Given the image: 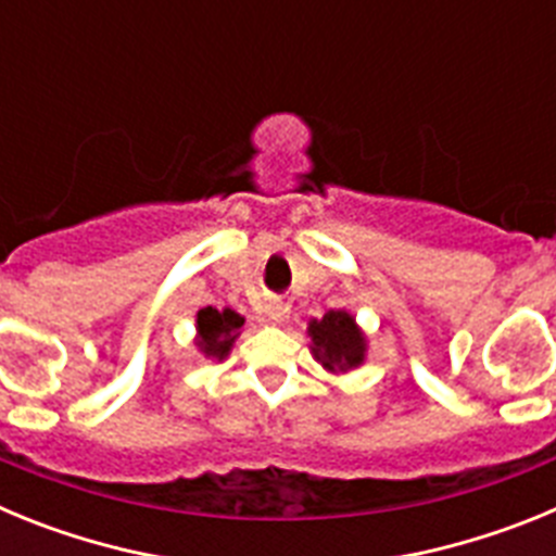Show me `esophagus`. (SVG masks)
I'll return each instance as SVG.
<instances>
[{"label":"esophagus","instance_id":"34e87169","mask_svg":"<svg viewBox=\"0 0 556 556\" xmlns=\"http://www.w3.org/2000/svg\"><path fill=\"white\" fill-rule=\"evenodd\" d=\"M262 312L267 314L269 320L281 323V320H287V317H289V303H283L281 298H267V301L262 303Z\"/></svg>","mask_w":556,"mask_h":556}]
</instances>
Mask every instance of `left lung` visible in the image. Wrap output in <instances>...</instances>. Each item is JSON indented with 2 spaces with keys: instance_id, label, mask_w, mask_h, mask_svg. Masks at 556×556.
Here are the masks:
<instances>
[{
  "instance_id": "obj_1",
  "label": "left lung",
  "mask_w": 556,
  "mask_h": 556,
  "mask_svg": "<svg viewBox=\"0 0 556 556\" xmlns=\"http://www.w3.org/2000/svg\"><path fill=\"white\" fill-rule=\"evenodd\" d=\"M308 339L314 358L328 372H348L365 365L367 337L345 308H331L320 320L308 323Z\"/></svg>"
}]
</instances>
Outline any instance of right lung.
<instances>
[{"mask_svg":"<svg viewBox=\"0 0 556 556\" xmlns=\"http://www.w3.org/2000/svg\"><path fill=\"white\" fill-rule=\"evenodd\" d=\"M244 317L233 308H214L205 306L198 312V337H194V345L203 353L205 358H228L230 348H233L236 337L242 333Z\"/></svg>","mask_w":556,"mask_h":556,"instance_id":"1","label":"right lung"}]
</instances>
